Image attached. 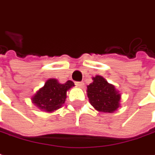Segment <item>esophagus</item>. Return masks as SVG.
<instances>
[{"instance_id":"obj_1","label":"esophagus","mask_w":155,"mask_h":155,"mask_svg":"<svg viewBox=\"0 0 155 155\" xmlns=\"http://www.w3.org/2000/svg\"><path fill=\"white\" fill-rule=\"evenodd\" d=\"M75 85H77V86H79V87H82V86H84V82L83 81H76L75 82Z\"/></svg>"}]
</instances>
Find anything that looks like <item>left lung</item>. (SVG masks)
I'll return each instance as SVG.
<instances>
[{"instance_id":"obj_1","label":"left lung","mask_w":155,"mask_h":155,"mask_svg":"<svg viewBox=\"0 0 155 155\" xmlns=\"http://www.w3.org/2000/svg\"><path fill=\"white\" fill-rule=\"evenodd\" d=\"M87 96L90 103L97 111L113 112L119 107L120 94L114 85L100 75L93 78L92 83L87 86Z\"/></svg>"}]
</instances>
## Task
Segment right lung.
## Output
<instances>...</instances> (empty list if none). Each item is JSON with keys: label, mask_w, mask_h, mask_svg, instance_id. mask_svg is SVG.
Masks as SVG:
<instances>
[{"label": "right lung", "mask_w": 155, "mask_h": 155, "mask_svg": "<svg viewBox=\"0 0 155 155\" xmlns=\"http://www.w3.org/2000/svg\"><path fill=\"white\" fill-rule=\"evenodd\" d=\"M74 85L71 81L59 84L55 79H50L46 81L43 88L37 91L32 98V102L45 111L58 110L65 101L67 91Z\"/></svg>", "instance_id": "add662e5"}]
</instances>
